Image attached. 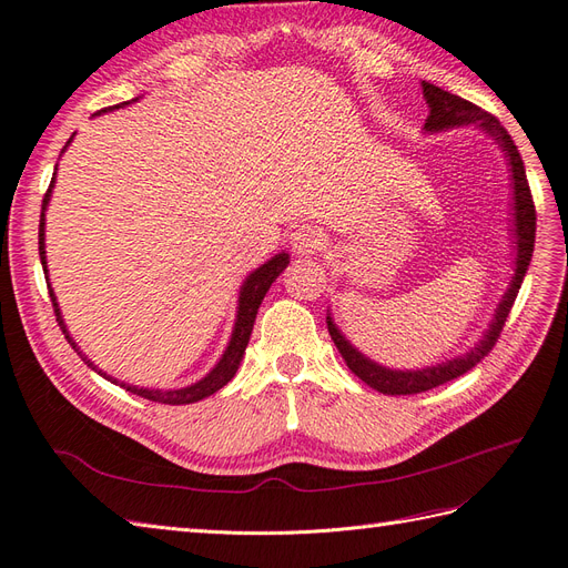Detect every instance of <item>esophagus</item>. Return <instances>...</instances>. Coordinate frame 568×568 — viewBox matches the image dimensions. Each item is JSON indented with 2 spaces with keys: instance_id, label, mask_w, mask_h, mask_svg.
<instances>
[{
  "instance_id": "esophagus-1",
  "label": "esophagus",
  "mask_w": 568,
  "mask_h": 568,
  "mask_svg": "<svg viewBox=\"0 0 568 568\" xmlns=\"http://www.w3.org/2000/svg\"><path fill=\"white\" fill-rule=\"evenodd\" d=\"M324 232L313 225H298L291 232V246H294L296 255H315L324 248Z\"/></svg>"
}]
</instances>
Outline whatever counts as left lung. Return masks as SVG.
<instances>
[{"label":"left lung","instance_id":"8db88e82","mask_svg":"<svg viewBox=\"0 0 568 568\" xmlns=\"http://www.w3.org/2000/svg\"><path fill=\"white\" fill-rule=\"evenodd\" d=\"M422 90H424V99L428 104V118L424 123L426 132H440L448 128L474 123L480 130H486L507 153L509 168H511V180H514L511 189H514V234H517V257H514V277L509 282V288L505 291L500 305H497V311L493 315V322L488 326V332L484 334V338H480L469 353L453 357V359H448V363L436 365V367L403 372V369H388V367L376 365L357 348H353L351 341L338 332V326L332 322V317H326V326H329V334L336 343L338 353L343 355V359H346L348 369L357 376V379H363L367 386H372L379 393H386V395H412V393L432 390L445 382L457 379V376H462L464 372H469L493 351L497 338H500V332L507 322L511 305H514V301H517V294H519L528 263H530V255H532V244H536V205H532L524 161L519 156L517 144H514L507 130L500 125V120L480 106L471 104V101L436 88V84H432V82H422Z\"/></svg>","mask_w":568,"mask_h":568}]
</instances>
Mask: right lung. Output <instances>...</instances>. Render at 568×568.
Segmentation results:
<instances>
[{
    "label": "right lung",
    "mask_w": 568,
    "mask_h": 568,
    "mask_svg": "<svg viewBox=\"0 0 568 568\" xmlns=\"http://www.w3.org/2000/svg\"><path fill=\"white\" fill-rule=\"evenodd\" d=\"M125 106V104H120ZM106 111V109H104ZM111 111V109H109ZM73 140V136H71ZM71 140L65 142V146L71 144ZM57 178V173H54ZM54 178H51V184L47 189L44 194V201H42V215H40V261H42V267L47 272V255H44V211H47V203H49V196H51V186H54ZM288 265V253H280L274 255L272 261H267L265 265L257 267L255 272H251L242 291H239V307H236V322H234V332H232V338H230V346L227 351L222 353L220 363L203 376L201 382L186 386V388H178V390H161V388H140V386H130V384H123V382H115L113 376H106L104 372H99L88 357L82 355V351L75 346V341L71 338V334H68L65 324H63V317H61V311H59V303H57V296L54 291H51V284H49V277H47V288H49V298H51V305H54V315H57V322L61 326V332L65 334L68 343H71L73 351L88 363V367H92L94 372H99L104 379H109L111 384H118L123 386L125 390L134 393V395H142V398L146 400H153V403H163V405H189V403H196V400H203L209 398V395H213L215 390H220L222 386H227L232 382V376L236 374L239 369V363H242V357L246 353V346H248V338H251V332H253V322H255V315H257V307H261L267 288L272 286V282L280 277L282 270Z\"/></svg>",
    "instance_id": "right-lung-1"
}]
</instances>
